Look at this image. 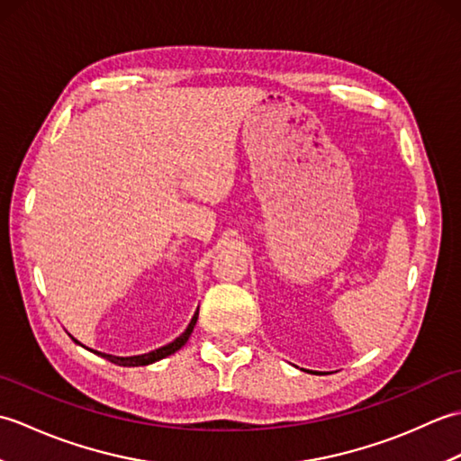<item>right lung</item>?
<instances>
[{
	"mask_svg": "<svg viewBox=\"0 0 461 461\" xmlns=\"http://www.w3.org/2000/svg\"><path fill=\"white\" fill-rule=\"evenodd\" d=\"M195 321H198V312H195L194 319L190 321L188 329H185L178 339H176L174 342H170V345H166V347H162V348H156V350L149 352V355L126 357V358H122V357H113V355H103V352H96V355L104 357L106 360H111V362H114V365H119V366H146V365H152V362H156V360H160V358H164V357L174 355L176 350H180V348L185 345V342H188V339H190V335H192V330H194V327H195ZM73 340H75V339H73ZM75 342H77V340H75Z\"/></svg>",
	"mask_w": 461,
	"mask_h": 461,
	"instance_id": "right-lung-1",
	"label": "right lung"
}]
</instances>
